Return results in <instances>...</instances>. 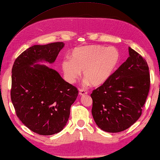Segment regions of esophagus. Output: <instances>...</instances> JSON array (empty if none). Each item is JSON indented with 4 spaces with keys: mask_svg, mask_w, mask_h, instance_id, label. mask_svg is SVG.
<instances>
[{
    "mask_svg": "<svg viewBox=\"0 0 160 160\" xmlns=\"http://www.w3.org/2000/svg\"><path fill=\"white\" fill-rule=\"evenodd\" d=\"M88 94V91L85 89H83V88H81L79 89V94L80 95H85Z\"/></svg>",
    "mask_w": 160,
    "mask_h": 160,
    "instance_id": "1",
    "label": "esophagus"
}]
</instances>
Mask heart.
<instances>
[{
	"label": "heart",
	"instance_id": "1",
	"mask_svg": "<svg viewBox=\"0 0 160 160\" xmlns=\"http://www.w3.org/2000/svg\"><path fill=\"white\" fill-rule=\"evenodd\" d=\"M120 62V53L117 48L90 45L74 49L71 60L63 59L62 66L69 83H74L83 71L85 79L92 86H99L112 77Z\"/></svg>",
	"mask_w": 160,
	"mask_h": 160
}]
</instances>
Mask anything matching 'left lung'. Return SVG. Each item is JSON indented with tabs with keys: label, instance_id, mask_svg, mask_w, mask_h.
I'll list each match as a JSON object with an SVG mask.
<instances>
[{
	"label": "left lung",
	"instance_id": "1",
	"mask_svg": "<svg viewBox=\"0 0 160 160\" xmlns=\"http://www.w3.org/2000/svg\"><path fill=\"white\" fill-rule=\"evenodd\" d=\"M129 57L112 77L92 91V113L102 130L117 133L140 118L150 89L147 62L129 48Z\"/></svg>",
	"mask_w": 160,
	"mask_h": 160
}]
</instances>
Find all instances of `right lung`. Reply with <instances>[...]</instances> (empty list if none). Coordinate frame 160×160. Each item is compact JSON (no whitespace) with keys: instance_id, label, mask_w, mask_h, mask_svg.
<instances>
[{"instance_id":"obj_1","label":"right lung","mask_w":160,"mask_h":160,"mask_svg":"<svg viewBox=\"0 0 160 160\" xmlns=\"http://www.w3.org/2000/svg\"><path fill=\"white\" fill-rule=\"evenodd\" d=\"M63 46L34 45L18 57L12 70L11 99L16 115L30 130L43 136L58 133L66 125L79 91L56 70L30 66L42 60L53 63Z\"/></svg>"}]
</instances>
